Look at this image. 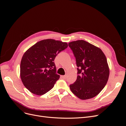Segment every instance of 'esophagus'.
Wrapping results in <instances>:
<instances>
[{"instance_id":"34e87169","label":"esophagus","mask_w":126,"mask_h":126,"mask_svg":"<svg viewBox=\"0 0 126 126\" xmlns=\"http://www.w3.org/2000/svg\"><path fill=\"white\" fill-rule=\"evenodd\" d=\"M62 77L63 79H66V76H62Z\"/></svg>"}]
</instances>
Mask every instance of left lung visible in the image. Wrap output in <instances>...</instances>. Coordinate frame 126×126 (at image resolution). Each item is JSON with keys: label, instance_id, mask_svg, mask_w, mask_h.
I'll list each match as a JSON object with an SVG mask.
<instances>
[{"label": "left lung", "instance_id": "8db88e82", "mask_svg": "<svg viewBox=\"0 0 126 126\" xmlns=\"http://www.w3.org/2000/svg\"><path fill=\"white\" fill-rule=\"evenodd\" d=\"M76 58L77 78L70 85L72 93L82 100L96 96L108 81L109 69L104 52L94 45L79 40L68 44Z\"/></svg>", "mask_w": 126, "mask_h": 126}]
</instances>
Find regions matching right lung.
Segmentation results:
<instances>
[{
    "instance_id": "right-lung-1",
    "label": "right lung",
    "mask_w": 126,
    "mask_h": 126,
    "mask_svg": "<svg viewBox=\"0 0 126 126\" xmlns=\"http://www.w3.org/2000/svg\"><path fill=\"white\" fill-rule=\"evenodd\" d=\"M67 47V43L48 39L38 42L25 52L20 63V77L27 89L43 95L54 87L60 77L54 60Z\"/></svg>"
}]
</instances>
